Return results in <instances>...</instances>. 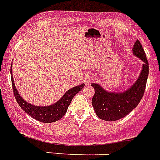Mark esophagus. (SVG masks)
Masks as SVG:
<instances>
[{
  "label": "esophagus",
  "mask_w": 160,
  "mask_h": 160,
  "mask_svg": "<svg viewBox=\"0 0 160 160\" xmlns=\"http://www.w3.org/2000/svg\"><path fill=\"white\" fill-rule=\"evenodd\" d=\"M94 80V77L92 75H88L85 78V82L86 84H90V83L93 82Z\"/></svg>",
  "instance_id": "obj_1"
}]
</instances>
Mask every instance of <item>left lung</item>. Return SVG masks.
Masks as SVG:
<instances>
[{
    "mask_svg": "<svg viewBox=\"0 0 160 160\" xmlns=\"http://www.w3.org/2000/svg\"><path fill=\"white\" fill-rule=\"evenodd\" d=\"M133 54L142 61V70L135 83L121 92H110L98 83H91L94 89L92 106L97 116L105 121H116L128 115L138 106L143 96L149 73V64L140 42L137 40Z\"/></svg>",
    "mask_w": 160,
    "mask_h": 160,
    "instance_id": "left-lung-1",
    "label": "left lung"
}]
</instances>
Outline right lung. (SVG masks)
I'll return each mask as SVG.
<instances>
[{
    "mask_svg": "<svg viewBox=\"0 0 160 160\" xmlns=\"http://www.w3.org/2000/svg\"><path fill=\"white\" fill-rule=\"evenodd\" d=\"M11 69H12V67H11ZM10 73L14 96H15V98H16L17 102L21 107V108L25 112L27 113L29 115H30L32 118L42 122H47V123L53 122L62 118L66 113V111H67L68 107L70 106L73 98L85 86L84 83H82V84L77 86V87H73V88L67 90L65 93L64 95L58 101L54 102L53 104L49 106H45V107H41V106L30 104V103L25 101L24 98H22V96L20 95L19 93H18V90L15 87V84H14L12 70H10Z\"/></svg>",
    "mask_w": 160,
    "mask_h": 160,
    "instance_id": "add662e5",
    "label": "right lung"
}]
</instances>
